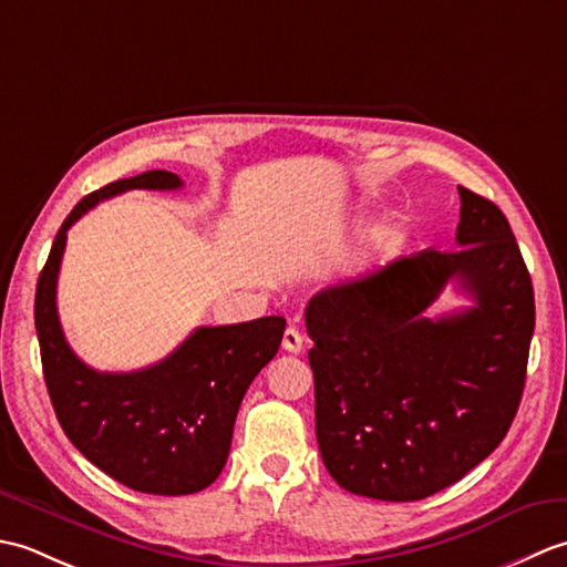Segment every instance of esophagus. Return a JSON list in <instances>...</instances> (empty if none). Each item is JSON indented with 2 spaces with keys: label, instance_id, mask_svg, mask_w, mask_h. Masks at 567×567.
<instances>
[{
  "label": "esophagus",
  "instance_id": "esophagus-1",
  "mask_svg": "<svg viewBox=\"0 0 567 567\" xmlns=\"http://www.w3.org/2000/svg\"><path fill=\"white\" fill-rule=\"evenodd\" d=\"M302 346H305V336L299 333V329L287 327L285 336H282V348H285V351L299 353V351H302Z\"/></svg>",
  "mask_w": 567,
  "mask_h": 567
}]
</instances>
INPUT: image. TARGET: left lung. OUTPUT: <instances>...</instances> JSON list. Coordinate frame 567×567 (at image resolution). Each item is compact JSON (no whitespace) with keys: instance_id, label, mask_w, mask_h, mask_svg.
Segmentation results:
<instances>
[{"instance_id":"8db88e82","label":"left lung","mask_w":567,"mask_h":567,"mask_svg":"<svg viewBox=\"0 0 567 567\" xmlns=\"http://www.w3.org/2000/svg\"><path fill=\"white\" fill-rule=\"evenodd\" d=\"M457 195L455 250H421L307 305L319 451L353 495H436L497 449L519 409L532 275L497 204L465 187ZM449 281L476 307L424 318Z\"/></svg>"}]
</instances>
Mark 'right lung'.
Masks as SVG:
<instances>
[{"mask_svg":"<svg viewBox=\"0 0 567 567\" xmlns=\"http://www.w3.org/2000/svg\"><path fill=\"white\" fill-rule=\"evenodd\" d=\"M177 187L183 179L175 173L148 171L80 199L48 252L33 305L45 388L65 436L116 483L165 497L192 495L219 477L238 406L280 348L285 319L199 327L161 363L134 372H100L68 346L55 287L68 228L84 212L128 189Z\"/></svg>","mask_w":567,"mask_h":567,"instance_id":"obj_1","label":"right lung"}]
</instances>
